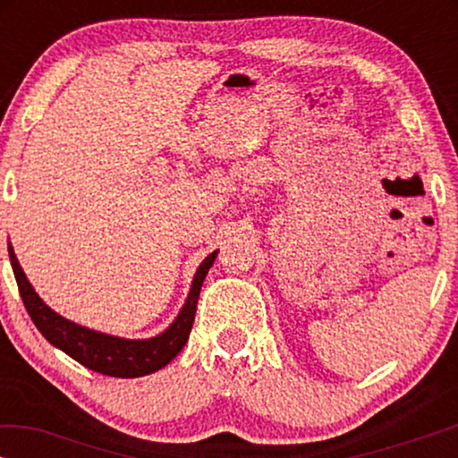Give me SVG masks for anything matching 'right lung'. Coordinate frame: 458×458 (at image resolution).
I'll return each instance as SVG.
<instances>
[{
	"mask_svg": "<svg viewBox=\"0 0 458 458\" xmlns=\"http://www.w3.org/2000/svg\"><path fill=\"white\" fill-rule=\"evenodd\" d=\"M8 254L12 268H14V277L18 290H21L24 309H27L30 318H33L37 329L41 331V335L52 346L60 348L62 352H66L71 359L81 362L87 369H91V371L110 375V377L129 379L156 373L158 369L166 367L183 350L187 337H190L193 318H196L199 290H202V284L206 275H208V268L216 259L218 250H215V252L199 262L185 304L181 306L174 321L162 334L148 337V340H127V337L102 334V331L68 321V318L49 309L39 298V293L33 290V285H30V281L22 271L21 262L16 259L12 243H8Z\"/></svg>",
	"mask_w": 458,
	"mask_h": 458,
	"instance_id": "add662e5",
	"label": "right lung"
}]
</instances>
